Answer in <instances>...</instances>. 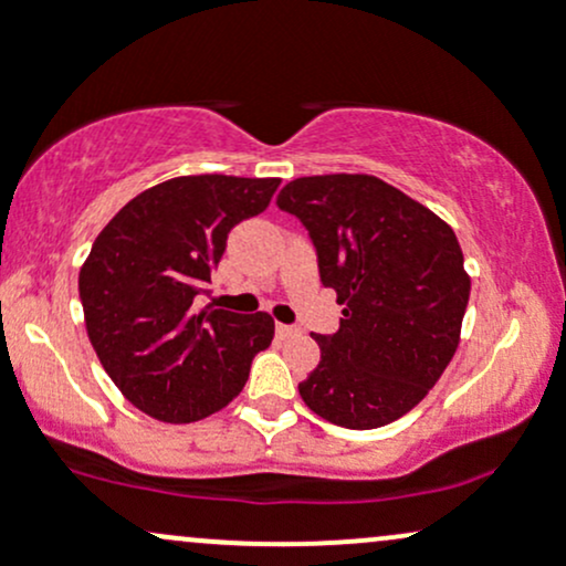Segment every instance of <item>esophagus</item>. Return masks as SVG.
<instances>
[{
    "mask_svg": "<svg viewBox=\"0 0 566 566\" xmlns=\"http://www.w3.org/2000/svg\"><path fill=\"white\" fill-rule=\"evenodd\" d=\"M295 333H297V327H292V324L276 322V335H279V337H292Z\"/></svg>",
    "mask_w": 566,
    "mask_h": 566,
    "instance_id": "obj_1",
    "label": "esophagus"
}]
</instances>
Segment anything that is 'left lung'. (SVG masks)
Instances as JSON below:
<instances>
[{
  "mask_svg": "<svg viewBox=\"0 0 566 566\" xmlns=\"http://www.w3.org/2000/svg\"><path fill=\"white\" fill-rule=\"evenodd\" d=\"M279 210L301 218L324 287L343 308L297 391L329 423L367 431L399 420L437 386L460 343L471 276L450 226L375 175L290 180Z\"/></svg>",
  "mask_w": 566,
  "mask_h": 566,
  "instance_id": "8db88e82",
  "label": "left lung"
}]
</instances>
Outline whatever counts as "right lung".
<instances>
[{
    "instance_id": "1",
    "label": "right lung",
    "mask_w": 566,
    "mask_h": 566,
    "mask_svg": "<svg viewBox=\"0 0 566 566\" xmlns=\"http://www.w3.org/2000/svg\"><path fill=\"white\" fill-rule=\"evenodd\" d=\"M279 178L180 175L129 199L80 271L87 337L129 405L161 423H193L242 394L274 340L265 311H197L226 239L271 205Z\"/></svg>"
}]
</instances>
